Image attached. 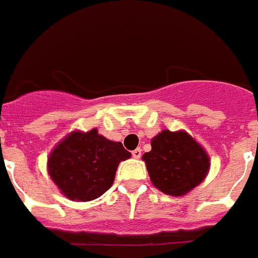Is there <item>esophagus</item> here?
I'll use <instances>...</instances> for the list:
<instances>
[{"label": "esophagus", "mask_w": 258, "mask_h": 258, "mask_svg": "<svg viewBox=\"0 0 258 258\" xmlns=\"http://www.w3.org/2000/svg\"><path fill=\"white\" fill-rule=\"evenodd\" d=\"M133 157L135 158V159H139V158L142 157V150L141 149H137V150H134L133 153Z\"/></svg>", "instance_id": "34e87169"}]
</instances>
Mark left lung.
<instances>
[{
  "label": "left lung",
  "mask_w": 258,
  "mask_h": 258,
  "mask_svg": "<svg viewBox=\"0 0 258 258\" xmlns=\"http://www.w3.org/2000/svg\"><path fill=\"white\" fill-rule=\"evenodd\" d=\"M151 182L161 191L179 197L205 179L209 157L184 131H162L151 141V151L143 155Z\"/></svg>",
  "instance_id": "obj_1"
}]
</instances>
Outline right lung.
I'll use <instances>...</instances> for the list:
<instances>
[{"label": "right lung", "mask_w": 258, "mask_h": 258, "mask_svg": "<svg viewBox=\"0 0 258 258\" xmlns=\"http://www.w3.org/2000/svg\"><path fill=\"white\" fill-rule=\"evenodd\" d=\"M130 157L120 142L105 139L97 130L75 131L52 151L48 171L64 196L86 202L111 187L119 162Z\"/></svg>", "instance_id": "1"}]
</instances>
